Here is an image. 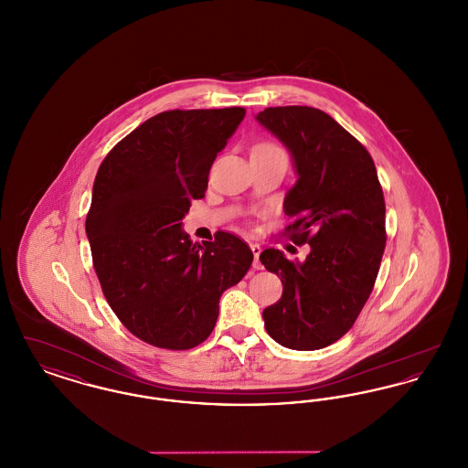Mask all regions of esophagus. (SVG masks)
I'll return each instance as SVG.
<instances>
[{"instance_id":"34e87169","label":"esophagus","mask_w":468,"mask_h":468,"mask_svg":"<svg viewBox=\"0 0 468 468\" xmlns=\"http://www.w3.org/2000/svg\"><path fill=\"white\" fill-rule=\"evenodd\" d=\"M250 250H252V254H254V263H252V267L256 268V270H261V263H260L261 247L258 244H250Z\"/></svg>"}]
</instances>
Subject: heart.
Here are the masks:
<instances>
[{"label": "heart", "instance_id": "heart-1", "mask_svg": "<svg viewBox=\"0 0 468 468\" xmlns=\"http://www.w3.org/2000/svg\"><path fill=\"white\" fill-rule=\"evenodd\" d=\"M258 149H265V151H281V153H284L277 144H273V142H263V144H260V145H256Z\"/></svg>", "mask_w": 468, "mask_h": 468}]
</instances>
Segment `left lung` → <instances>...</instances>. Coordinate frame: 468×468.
Segmentation results:
<instances>
[{
	"label": "left lung",
	"instance_id": "1",
	"mask_svg": "<svg viewBox=\"0 0 468 468\" xmlns=\"http://www.w3.org/2000/svg\"><path fill=\"white\" fill-rule=\"evenodd\" d=\"M258 122L288 149L298 180L284 200V235L311 245L305 261L265 249L260 261L282 281L263 311L284 347L315 351L347 334L378 279L386 247V205L368 151L334 117L312 107H270Z\"/></svg>",
	"mask_w": 468,
	"mask_h": 468
}]
</instances>
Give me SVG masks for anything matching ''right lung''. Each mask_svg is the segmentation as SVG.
I'll list each match as a JSON object with an SVG mask.
<instances>
[{"instance_id": "right-lung-1", "label": "right lung", "mask_w": 468, "mask_h": 468, "mask_svg": "<svg viewBox=\"0 0 468 468\" xmlns=\"http://www.w3.org/2000/svg\"><path fill=\"white\" fill-rule=\"evenodd\" d=\"M244 117L242 107L161 112L98 168L86 219L92 267L119 321L154 347L200 346L216 326L221 294L252 265V250L233 233L218 231L200 245L182 231Z\"/></svg>"}]
</instances>
